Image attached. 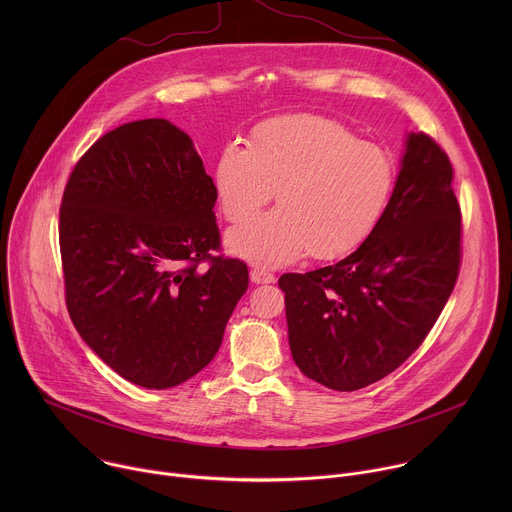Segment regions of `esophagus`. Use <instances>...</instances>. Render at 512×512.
<instances>
[{
    "mask_svg": "<svg viewBox=\"0 0 512 512\" xmlns=\"http://www.w3.org/2000/svg\"><path fill=\"white\" fill-rule=\"evenodd\" d=\"M251 281L253 283H275V275L265 267H253L251 269Z\"/></svg>",
    "mask_w": 512,
    "mask_h": 512,
    "instance_id": "1",
    "label": "esophagus"
}]
</instances>
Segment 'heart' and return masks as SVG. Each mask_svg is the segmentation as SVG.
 <instances>
[{
  "instance_id": "obj_1",
  "label": "heart",
  "mask_w": 512,
  "mask_h": 512,
  "mask_svg": "<svg viewBox=\"0 0 512 512\" xmlns=\"http://www.w3.org/2000/svg\"><path fill=\"white\" fill-rule=\"evenodd\" d=\"M383 150L320 115H285L257 125L249 145L231 139L214 168L218 204L241 225L274 195L280 208L229 233V249L257 265L334 259L379 225L393 190Z\"/></svg>"
}]
</instances>
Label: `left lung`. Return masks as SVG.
<instances>
[{
	"instance_id": "left-lung-1",
	"label": "left lung",
	"mask_w": 512,
	"mask_h": 512,
	"mask_svg": "<svg viewBox=\"0 0 512 512\" xmlns=\"http://www.w3.org/2000/svg\"><path fill=\"white\" fill-rule=\"evenodd\" d=\"M448 154L409 133L375 231L336 265L283 273L289 348L300 371L334 391L369 387L421 346L462 263V212Z\"/></svg>"
}]
</instances>
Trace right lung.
<instances>
[{
	"label": "right lung",
	"instance_id": "obj_1",
	"mask_svg": "<svg viewBox=\"0 0 512 512\" xmlns=\"http://www.w3.org/2000/svg\"><path fill=\"white\" fill-rule=\"evenodd\" d=\"M216 186L166 119L99 137L66 182L58 239L72 324L103 362L148 389L214 358L249 271L221 251Z\"/></svg>",
	"mask_w": 512,
	"mask_h": 512
}]
</instances>
